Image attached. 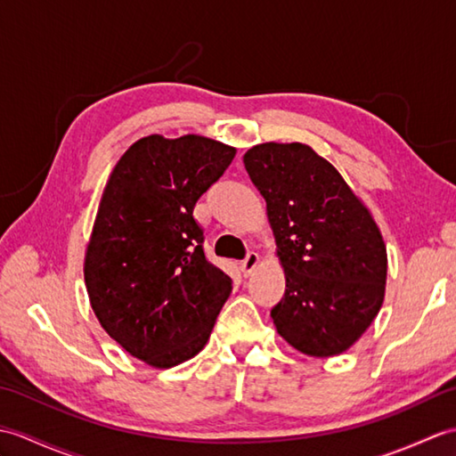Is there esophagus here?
<instances>
[{
	"label": "esophagus",
	"instance_id": "obj_1",
	"mask_svg": "<svg viewBox=\"0 0 456 456\" xmlns=\"http://www.w3.org/2000/svg\"><path fill=\"white\" fill-rule=\"evenodd\" d=\"M258 262H260V256L256 252H248L247 254V258L242 260V264H240V270H242V273H245V276H250V273L256 270V266H258Z\"/></svg>",
	"mask_w": 456,
	"mask_h": 456
}]
</instances>
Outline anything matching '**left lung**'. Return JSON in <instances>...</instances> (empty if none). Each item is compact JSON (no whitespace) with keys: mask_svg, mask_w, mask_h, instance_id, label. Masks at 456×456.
<instances>
[{"mask_svg":"<svg viewBox=\"0 0 456 456\" xmlns=\"http://www.w3.org/2000/svg\"><path fill=\"white\" fill-rule=\"evenodd\" d=\"M242 161L266 200L285 272L272 309L278 334L311 357L346 352L385 299L387 247L371 211L305 143H260Z\"/></svg>","mask_w":456,"mask_h":456,"instance_id":"left-lung-1","label":"left lung"}]
</instances>
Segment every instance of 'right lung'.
Instances as JSON below:
<instances>
[{
  "label": "right lung",
  "mask_w": 456,
  "mask_h": 456,
  "mask_svg": "<svg viewBox=\"0 0 456 456\" xmlns=\"http://www.w3.org/2000/svg\"><path fill=\"white\" fill-rule=\"evenodd\" d=\"M237 150L204 135H147L112 168L85 252V285L101 326L130 355L168 369L209 340L232 289L204 254L198 198Z\"/></svg>",
  "instance_id": "1"
}]
</instances>
